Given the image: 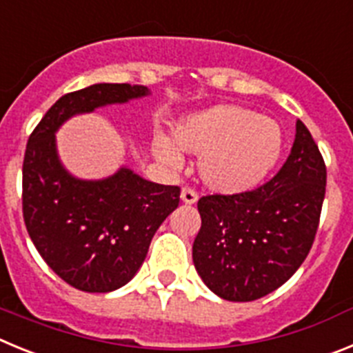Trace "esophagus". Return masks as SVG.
Returning a JSON list of instances; mask_svg holds the SVG:
<instances>
[{
	"mask_svg": "<svg viewBox=\"0 0 353 353\" xmlns=\"http://www.w3.org/2000/svg\"><path fill=\"white\" fill-rule=\"evenodd\" d=\"M181 200H183L184 204H196V200H199V195H196L195 190L192 188H183L181 190Z\"/></svg>",
	"mask_w": 353,
	"mask_h": 353,
	"instance_id": "esophagus-1",
	"label": "esophagus"
}]
</instances>
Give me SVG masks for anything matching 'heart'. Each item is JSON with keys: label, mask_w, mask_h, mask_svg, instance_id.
Masks as SVG:
<instances>
[{"label": "heart", "mask_w": 353, "mask_h": 353, "mask_svg": "<svg viewBox=\"0 0 353 353\" xmlns=\"http://www.w3.org/2000/svg\"><path fill=\"white\" fill-rule=\"evenodd\" d=\"M174 141L153 139V153L161 163L177 169L179 151L200 157V181L211 192L241 195L252 192L272 172L283 153V130L272 117L241 105L220 103L181 117Z\"/></svg>", "instance_id": "obj_1"}]
</instances>
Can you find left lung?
<instances>
[{"label":"left lung","mask_w":353,"mask_h":353,"mask_svg":"<svg viewBox=\"0 0 353 353\" xmlns=\"http://www.w3.org/2000/svg\"><path fill=\"white\" fill-rule=\"evenodd\" d=\"M325 163L303 121L287 161L268 184L199 200L193 263L208 288L232 303L271 294L307 256L325 196Z\"/></svg>","instance_id":"obj_1"}]
</instances>
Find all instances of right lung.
I'll return each mask as SVG.
<instances>
[{"label":"right lung","mask_w":353,"mask_h":353,"mask_svg":"<svg viewBox=\"0 0 353 353\" xmlns=\"http://www.w3.org/2000/svg\"><path fill=\"white\" fill-rule=\"evenodd\" d=\"M151 94L145 85L93 84L59 98L31 133L22 165V212L47 265L82 292H112L137 274L151 239L179 205V188L119 167L81 179L63 165L56 133L68 119Z\"/></svg>","instance_id":"obj_1"}]
</instances>
